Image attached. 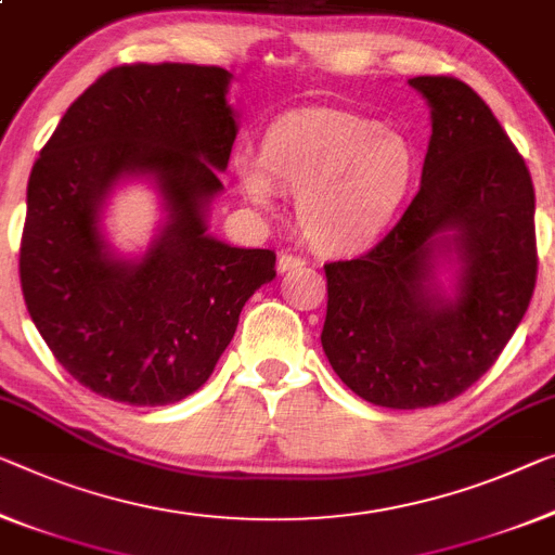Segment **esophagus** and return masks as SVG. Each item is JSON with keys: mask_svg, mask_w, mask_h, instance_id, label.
<instances>
[{"mask_svg": "<svg viewBox=\"0 0 555 555\" xmlns=\"http://www.w3.org/2000/svg\"><path fill=\"white\" fill-rule=\"evenodd\" d=\"M305 266V258L295 253H280L278 258V270L280 272H287V270H295V268H302Z\"/></svg>", "mask_w": 555, "mask_h": 555, "instance_id": "esophagus-1", "label": "esophagus"}]
</instances>
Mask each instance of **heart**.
<instances>
[{"mask_svg": "<svg viewBox=\"0 0 555 555\" xmlns=\"http://www.w3.org/2000/svg\"><path fill=\"white\" fill-rule=\"evenodd\" d=\"M235 183L268 208L278 189L297 193V218L322 250L372 243L402 208L416 156L404 133L337 108L280 116L262 135L260 158L233 160Z\"/></svg>", "mask_w": 555, "mask_h": 555, "instance_id": "1", "label": "heart"}]
</instances>
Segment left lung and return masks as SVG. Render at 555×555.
Wrapping results in <instances>:
<instances>
[{"instance_id": "1", "label": "left lung", "mask_w": 555, "mask_h": 555, "mask_svg": "<svg viewBox=\"0 0 555 555\" xmlns=\"http://www.w3.org/2000/svg\"><path fill=\"white\" fill-rule=\"evenodd\" d=\"M431 106L422 185L370 253L327 262L325 349L366 402H449L499 360L533 297L535 193L526 160L483 99L454 76L409 79ZM454 254L457 293L436 283Z\"/></svg>"}]
</instances>
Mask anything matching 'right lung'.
Masks as SVG:
<instances>
[{
  "label": "right lung",
  "mask_w": 555,
  "mask_h": 555,
  "mask_svg": "<svg viewBox=\"0 0 555 555\" xmlns=\"http://www.w3.org/2000/svg\"><path fill=\"white\" fill-rule=\"evenodd\" d=\"M230 74L198 64H124L66 108L27 185L20 278L51 354L96 395L133 406L181 402L203 387L243 305L275 278V253L208 235L237 124ZM151 175L167 225L141 261L100 233L109 189Z\"/></svg>",
  "instance_id": "obj_1"
}]
</instances>
